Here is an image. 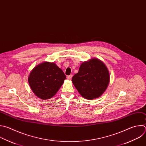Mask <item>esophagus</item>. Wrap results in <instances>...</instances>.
Returning <instances> with one entry per match:
<instances>
[{
  "label": "esophagus",
  "instance_id": "1",
  "mask_svg": "<svg viewBox=\"0 0 146 146\" xmlns=\"http://www.w3.org/2000/svg\"><path fill=\"white\" fill-rule=\"evenodd\" d=\"M72 76H73V75H72V74H70V75H69V76H68V77H67V78H68V80H70V79L72 78Z\"/></svg>",
  "mask_w": 146,
  "mask_h": 146
}]
</instances>
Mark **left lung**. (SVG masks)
<instances>
[{
	"label": "left lung",
	"mask_w": 146,
	"mask_h": 146,
	"mask_svg": "<svg viewBox=\"0 0 146 146\" xmlns=\"http://www.w3.org/2000/svg\"><path fill=\"white\" fill-rule=\"evenodd\" d=\"M110 78V73L105 64L94 58L83 62L72 81L83 98L92 100L98 98L105 92Z\"/></svg>",
	"instance_id": "1"
}]
</instances>
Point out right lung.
Segmentation results:
<instances>
[{
  "label": "right lung",
  "instance_id": "add662e5",
  "mask_svg": "<svg viewBox=\"0 0 146 146\" xmlns=\"http://www.w3.org/2000/svg\"><path fill=\"white\" fill-rule=\"evenodd\" d=\"M66 78L63 71L54 63L45 62L31 70L28 81L35 94L46 100L56 94Z\"/></svg>",
  "mask_w": 146,
  "mask_h": 146
}]
</instances>
